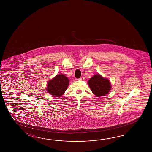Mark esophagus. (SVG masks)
<instances>
[{
	"label": "esophagus",
	"instance_id": "obj_1",
	"mask_svg": "<svg viewBox=\"0 0 152 152\" xmlns=\"http://www.w3.org/2000/svg\"><path fill=\"white\" fill-rule=\"evenodd\" d=\"M77 80H82V77H80V78H79Z\"/></svg>",
	"mask_w": 152,
	"mask_h": 152
}]
</instances>
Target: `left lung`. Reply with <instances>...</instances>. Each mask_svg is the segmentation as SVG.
<instances>
[{
  "instance_id": "8db88e82",
  "label": "left lung",
  "mask_w": 152,
  "mask_h": 152,
  "mask_svg": "<svg viewBox=\"0 0 152 152\" xmlns=\"http://www.w3.org/2000/svg\"><path fill=\"white\" fill-rule=\"evenodd\" d=\"M88 84L92 92L97 97L105 96L111 90L109 80L99 75H94L88 80Z\"/></svg>"
}]
</instances>
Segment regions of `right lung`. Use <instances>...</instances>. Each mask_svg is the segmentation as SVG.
I'll list each match as a JSON object with an SVG mask.
<instances>
[{
    "mask_svg": "<svg viewBox=\"0 0 152 152\" xmlns=\"http://www.w3.org/2000/svg\"><path fill=\"white\" fill-rule=\"evenodd\" d=\"M69 79L64 75H57L47 84V90L54 97H60L68 87Z\"/></svg>",
    "mask_w": 152,
    "mask_h": 152,
    "instance_id": "obj_1",
    "label": "right lung"
}]
</instances>
